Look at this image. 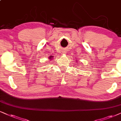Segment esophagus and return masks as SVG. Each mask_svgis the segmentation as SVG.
Here are the masks:
<instances>
[{"mask_svg":"<svg viewBox=\"0 0 121 121\" xmlns=\"http://www.w3.org/2000/svg\"><path fill=\"white\" fill-rule=\"evenodd\" d=\"M62 54H65V53H66V52H65V51H63L62 52Z\"/></svg>","mask_w":121,"mask_h":121,"instance_id":"esophagus-1","label":"esophagus"}]
</instances>
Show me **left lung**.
Segmentation results:
<instances>
[{
  "label": "left lung",
  "mask_w": 121,
  "mask_h": 121,
  "mask_svg": "<svg viewBox=\"0 0 121 121\" xmlns=\"http://www.w3.org/2000/svg\"><path fill=\"white\" fill-rule=\"evenodd\" d=\"M76 62H77V60H76Z\"/></svg>",
  "instance_id": "left-lung-1"
}]
</instances>
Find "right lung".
Returning <instances> with one entry per match:
<instances>
[{
  "mask_svg": "<svg viewBox=\"0 0 121 121\" xmlns=\"http://www.w3.org/2000/svg\"><path fill=\"white\" fill-rule=\"evenodd\" d=\"M53 56H50V57H48V59H49L50 61H51L52 60H53Z\"/></svg>",
  "mask_w": 121,
  "mask_h": 121,
  "instance_id": "right-lung-1",
  "label": "right lung"
}]
</instances>
